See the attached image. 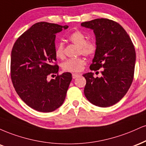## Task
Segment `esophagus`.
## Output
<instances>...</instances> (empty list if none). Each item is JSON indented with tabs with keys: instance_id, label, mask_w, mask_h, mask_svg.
Returning a JSON list of instances; mask_svg holds the SVG:
<instances>
[{
	"instance_id": "obj_1",
	"label": "esophagus",
	"mask_w": 146,
	"mask_h": 146,
	"mask_svg": "<svg viewBox=\"0 0 146 146\" xmlns=\"http://www.w3.org/2000/svg\"><path fill=\"white\" fill-rule=\"evenodd\" d=\"M80 76V74H76V73H74L72 74V78H76L78 76Z\"/></svg>"
}]
</instances>
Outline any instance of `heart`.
Instances as JSON below:
<instances>
[{
  "instance_id": "heart-1",
  "label": "heart",
  "mask_w": 146,
  "mask_h": 146,
  "mask_svg": "<svg viewBox=\"0 0 146 146\" xmlns=\"http://www.w3.org/2000/svg\"><path fill=\"white\" fill-rule=\"evenodd\" d=\"M68 39L73 44L78 46V53L86 56H92L96 51V44L92 40H86V36L82 32L74 31L68 36ZM56 56L59 59H63L65 56L64 44L60 42L56 46L55 50ZM85 61L83 58L69 59L63 63L62 68L64 71L70 72H80L83 68Z\"/></svg>"
}]
</instances>
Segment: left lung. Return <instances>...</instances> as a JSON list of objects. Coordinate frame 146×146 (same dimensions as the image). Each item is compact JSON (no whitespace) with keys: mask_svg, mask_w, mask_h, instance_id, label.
Wrapping results in <instances>:
<instances>
[{"mask_svg":"<svg viewBox=\"0 0 146 146\" xmlns=\"http://www.w3.org/2000/svg\"><path fill=\"white\" fill-rule=\"evenodd\" d=\"M81 26L92 29L96 35V51L90 70L104 68L100 78H95L92 72L84 74V94L94 105L110 107L126 95L133 83L136 61L134 45L124 29L113 20L98 18Z\"/></svg>","mask_w":146,"mask_h":146,"instance_id":"1","label":"left lung"}]
</instances>
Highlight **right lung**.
<instances>
[{
  "mask_svg": "<svg viewBox=\"0 0 146 146\" xmlns=\"http://www.w3.org/2000/svg\"><path fill=\"white\" fill-rule=\"evenodd\" d=\"M68 26L40 22L15 41L11 50V78L15 92L29 107L49 113L62 105L72 74L64 72L48 80L59 71L55 63L56 33Z\"/></svg>",
  "mask_w": 146,
  "mask_h": 146,
  "instance_id": "add662e5",
  "label": "right lung"
}]
</instances>
